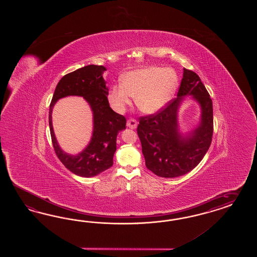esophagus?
Instances as JSON below:
<instances>
[{"mask_svg": "<svg viewBox=\"0 0 257 257\" xmlns=\"http://www.w3.org/2000/svg\"><path fill=\"white\" fill-rule=\"evenodd\" d=\"M127 127L131 129H136L138 127V121L135 118H129L127 120Z\"/></svg>", "mask_w": 257, "mask_h": 257, "instance_id": "34e87169", "label": "esophagus"}]
</instances>
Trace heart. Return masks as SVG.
I'll use <instances>...</instances> for the list:
<instances>
[{"instance_id":"1","label":"heart","mask_w":257,"mask_h":257,"mask_svg":"<svg viewBox=\"0 0 257 257\" xmlns=\"http://www.w3.org/2000/svg\"><path fill=\"white\" fill-rule=\"evenodd\" d=\"M178 86V76L172 69L151 66L126 72L121 85L113 86L109 102L117 112H123L135 98L137 106L146 114H154L171 101Z\"/></svg>"}]
</instances>
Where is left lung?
Listing matches in <instances>:
<instances>
[{
	"mask_svg": "<svg viewBox=\"0 0 257 257\" xmlns=\"http://www.w3.org/2000/svg\"><path fill=\"white\" fill-rule=\"evenodd\" d=\"M194 96L201 106V121L187 136L179 132L178 109L185 95ZM213 104L200 77L184 69L177 98L156 114L140 117L138 135L149 170L157 176L175 178L192 171L210 147L213 137Z\"/></svg>",
	"mask_w": 257,
	"mask_h": 257,
	"instance_id": "8db88e82",
	"label": "left lung"
}]
</instances>
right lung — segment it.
Wrapping results in <instances>:
<instances>
[{"mask_svg": "<svg viewBox=\"0 0 257 257\" xmlns=\"http://www.w3.org/2000/svg\"><path fill=\"white\" fill-rule=\"evenodd\" d=\"M103 66L88 65L61 78L55 87L50 104L49 125L55 154L72 173L82 177H93L113 165L117 150V136L126 128V118L113 111L109 105L108 88L102 73ZM67 95H81L89 102L94 113V133L90 144L77 156L66 154L55 139L51 112L55 102Z\"/></svg>", "mask_w": 257, "mask_h": 257, "instance_id": "obj_1", "label": "right lung"}]
</instances>
